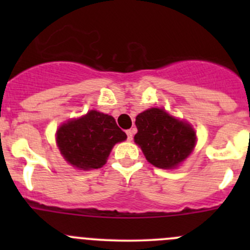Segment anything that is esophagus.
Returning <instances> with one entry per match:
<instances>
[{
	"label": "esophagus",
	"instance_id": "1",
	"mask_svg": "<svg viewBox=\"0 0 250 250\" xmlns=\"http://www.w3.org/2000/svg\"><path fill=\"white\" fill-rule=\"evenodd\" d=\"M134 132H135V129H128L127 132V137H128V140H132L133 139V135H134Z\"/></svg>",
	"mask_w": 250,
	"mask_h": 250
}]
</instances>
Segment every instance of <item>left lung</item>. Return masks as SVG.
I'll return each instance as SVG.
<instances>
[{"instance_id":"obj_1","label":"left lung","mask_w":250,"mask_h":250,"mask_svg":"<svg viewBox=\"0 0 250 250\" xmlns=\"http://www.w3.org/2000/svg\"><path fill=\"white\" fill-rule=\"evenodd\" d=\"M135 125L134 141L155 167L174 168L195 146L196 134L190 125L173 118L165 110L153 107L144 111L135 118Z\"/></svg>"}]
</instances>
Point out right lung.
Returning <instances> with one entry per match:
<instances>
[{
	"instance_id": "obj_1",
	"label": "right lung",
	"mask_w": 250,
	"mask_h": 250,
	"mask_svg": "<svg viewBox=\"0 0 250 250\" xmlns=\"http://www.w3.org/2000/svg\"><path fill=\"white\" fill-rule=\"evenodd\" d=\"M127 139L112 116L92 110L69 121L57 132V143L65 160L81 169L103 167L116 143Z\"/></svg>"
}]
</instances>
